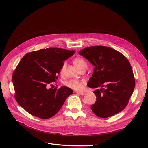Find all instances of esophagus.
Masks as SVG:
<instances>
[{"label":"esophagus","instance_id":"34e87169","mask_svg":"<svg viewBox=\"0 0 148 148\" xmlns=\"http://www.w3.org/2000/svg\"><path fill=\"white\" fill-rule=\"evenodd\" d=\"M76 93L78 94V95H84L85 94V92H76Z\"/></svg>","mask_w":148,"mask_h":148}]
</instances>
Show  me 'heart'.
Masks as SVG:
<instances>
[{
    "label": "heart",
    "mask_w": 148,
    "mask_h": 148,
    "mask_svg": "<svg viewBox=\"0 0 148 148\" xmlns=\"http://www.w3.org/2000/svg\"><path fill=\"white\" fill-rule=\"evenodd\" d=\"M74 62L77 67L80 70L84 68H87V64L86 61L82 57H77L74 59ZM66 66V63H63L60 70L61 74H63ZM84 81L78 79H71L66 82V86L70 88H72L75 91H81L84 87Z\"/></svg>",
    "instance_id": "1"
}]
</instances>
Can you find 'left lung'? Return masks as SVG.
I'll use <instances>...</instances> for the list:
<instances>
[{"label": "left lung", "instance_id": "1", "mask_svg": "<svg viewBox=\"0 0 148 148\" xmlns=\"http://www.w3.org/2000/svg\"><path fill=\"white\" fill-rule=\"evenodd\" d=\"M95 66L87 85L97 88V101L91 106L98 117L112 116L128 105L135 81L130 61L120 52L108 47L91 46L79 51ZM99 88H101L99 89Z\"/></svg>", "mask_w": 148, "mask_h": 148}]
</instances>
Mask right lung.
<instances>
[{"mask_svg":"<svg viewBox=\"0 0 148 148\" xmlns=\"http://www.w3.org/2000/svg\"><path fill=\"white\" fill-rule=\"evenodd\" d=\"M74 50L47 48L27 53L19 62L12 75L17 102L34 116L48 119L61 109L73 91L63 86L47 88L58 78L63 62Z\"/></svg>","mask_w":148,"mask_h":148,"instance_id":"obj_1","label":"right lung"}]
</instances>
